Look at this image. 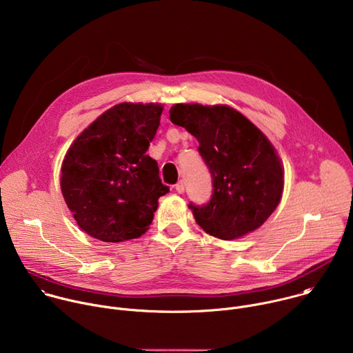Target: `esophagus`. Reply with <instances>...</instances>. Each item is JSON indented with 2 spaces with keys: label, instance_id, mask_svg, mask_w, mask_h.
<instances>
[{
  "label": "esophagus",
  "instance_id": "esophagus-1",
  "mask_svg": "<svg viewBox=\"0 0 353 353\" xmlns=\"http://www.w3.org/2000/svg\"><path fill=\"white\" fill-rule=\"evenodd\" d=\"M176 191L179 192V194H183L184 192V181H179L177 184H176Z\"/></svg>",
  "mask_w": 353,
  "mask_h": 353
}]
</instances>
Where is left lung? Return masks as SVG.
<instances>
[{
	"mask_svg": "<svg viewBox=\"0 0 353 353\" xmlns=\"http://www.w3.org/2000/svg\"><path fill=\"white\" fill-rule=\"evenodd\" d=\"M169 113L173 124L196 138L212 176L210 203L188 205L195 222L222 240L259 229L279 205L283 191V166L270 139L225 105L177 103Z\"/></svg>",
	"mask_w": 353,
	"mask_h": 353,
	"instance_id": "obj_1",
	"label": "left lung"
}]
</instances>
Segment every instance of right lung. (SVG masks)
<instances>
[{
	"instance_id": "add662e5",
	"label": "right lung",
	"mask_w": 353,
	"mask_h": 353,
	"mask_svg": "<svg viewBox=\"0 0 353 353\" xmlns=\"http://www.w3.org/2000/svg\"><path fill=\"white\" fill-rule=\"evenodd\" d=\"M163 105L119 103L85 128L61 165V192L78 226L106 243L141 237L152 223L162 184L146 155Z\"/></svg>"
}]
</instances>
